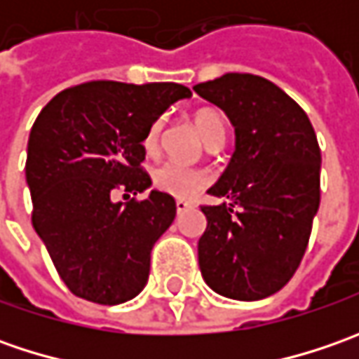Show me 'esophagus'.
<instances>
[{"label":"esophagus","mask_w":359,"mask_h":359,"mask_svg":"<svg viewBox=\"0 0 359 359\" xmlns=\"http://www.w3.org/2000/svg\"><path fill=\"white\" fill-rule=\"evenodd\" d=\"M191 208V203L189 201H184V200H177L175 201V210H177V214H184Z\"/></svg>","instance_id":"1"}]
</instances>
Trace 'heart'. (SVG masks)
<instances>
[{"mask_svg": "<svg viewBox=\"0 0 359 359\" xmlns=\"http://www.w3.org/2000/svg\"><path fill=\"white\" fill-rule=\"evenodd\" d=\"M194 123L201 133L203 142L208 145L215 144V142H224L226 135V121L222 118L219 111L203 107L194 114ZM161 131H163V119H156L144 137V147L147 154H156L159 147V140H161ZM208 184L205 173L194 168H186L180 163L168 161L163 165H159L156 173H154V186L159 191L177 198V200H191L196 194H200L203 186Z\"/></svg>", "mask_w": 359, "mask_h": 359, "instance_id": "obj_1", "label": "heart"}]
</instances>
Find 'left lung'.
<instances>
[{
    "label": "left lung",
    "mask_w": 359,
    "mask_h": 359,
    "mask_svg": "<svg viewBox=\"0 0 359 359\" xmlns=\"http://www.w3.org/2000/svg\"><path fill=\"white\" fill-rule=\"evenodd\" d=\"M194 91L233 126L236 149L201 205V276L215 294L255 302L280 292L306 254L320 208L322 154L306 111L276 83L226 74Z\"/></svg>",
    "instance_id": "obj_1"
}]
</instances>
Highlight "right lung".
<instances>
[{
	"mask_svg": "<svg viewBox=\"0 0 359 359\" xmlns=\"http://www.w3.org/2000/svg\"><path fill=\"white\" fill-rule=\"evenodd\" d=\"M180 83L88 81L63 90L35 119L25 161L32 224L72 294L116 306L149 278L154 243L172 226L175 200L142 170L147 128L175 102Z\"/></svg>",
	"mask_w": 359,
	"mask_h": 359,
	"instance_id": "right-lung-1",
	"label": "right lung"
}]
</instances>
